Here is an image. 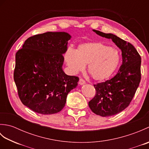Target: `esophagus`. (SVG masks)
<instances>
[{
	"label": "esophagus",
	"mask_w": 149,
	"mask_h": 149,
	"mask_svg": "<svg viewBox=\"0 0 149 149\" xmlns=\"http://www.w3.org/2000/svg\"><path fill=\"white\" fill-rule=\"evenodd\" d=\"M85 83H86V82H85V81L84 79H80L79 81V84L80 85H83Z\"/></svg>",
	"instance_id": "1"
}]
</instances>
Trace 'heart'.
<instances>
[{"instance_id": "heart-1", "label": "heart", "mask_w": 149, "mask_h": 149, "mask_svg": "<svg viewBox=\"0 0 149 149\" xmlns=\"http://www.w3.org/2000/svg\"><path fill=\"white\" fill-rule=\"evenodd\" d=\"M66 65L72 73L82 71L88 65V72L95 81L109 78L118 68L120 61L118 50L102 42L81 44L77 50L69 49L65 55Z\"/></svg>"}]
</instances>
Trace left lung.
Wrapping results in <instances>:
<instances>
[{
	"instance_id": "obj_1",
	"label": "left lung",
	"mask_w": 149,
	"mask_h": 149,
	"mask_svg": "<svg viewBox=\"0 0 149 149\" xmlns=\"http://www.w3.org/2000/svg\"><path fill=\"white\" fill-rule=\"evenodd\" d=\"M93 31L98 35L111 39L122 50V64L118 72L111 79L93 85L95 95L88 103L96 115L113 116L124 110L133 99L141 80V56L132 44L115 34Z\"/></svg>"
}]
</instances>
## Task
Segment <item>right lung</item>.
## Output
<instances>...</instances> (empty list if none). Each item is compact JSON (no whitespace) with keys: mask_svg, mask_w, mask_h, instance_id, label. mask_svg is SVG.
Listing matches in <instances>:
<instances>
[{"mask_svg":"<svg viewBox=\"0 0 149 149\" xmlns=\"http://www.w3.org/2000/svg\"><path fill=\"white\" fill-rule=\"evenodd\" d=\"M71 36L47 32L29 37L15 56L14 81L22 104L33 111L50 115L65 106L79 77L65 74L63 54Z\"/></svg>","mask_w":149,"mask_h":149,"instance_id":"obj_1","label":"right lung"}]
</instances>
